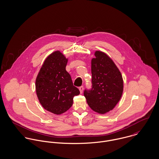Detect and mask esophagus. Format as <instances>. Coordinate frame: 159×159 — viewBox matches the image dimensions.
I'll return each mask as SVG.
<instances>
[{
  "label": "esophagus",
  "mask_w": 159,
  "mask_h": 159,
  "mask_svg": "<svg viewBox=\"0 0 159 159\" xmlns=\"http://www.w3.org/2000/svg\"><path fill=\"white\" fill-rule=\"evenodd\" d=\"M79 89H80V93H83V89H84V87L83 86H80L79 88Z\"/></svg>",
  "instance_id": "obj_1"
}]
</instances>
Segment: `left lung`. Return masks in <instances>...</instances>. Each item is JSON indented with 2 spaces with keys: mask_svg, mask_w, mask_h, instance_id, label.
I'll use <instances>...</instances> for the list:
<instances>
[{
  "mask_svg": "<svg viewBox=\"0 0 159 159\" xmlns=\"http://www.w3.org/2000/svg\"><path fill=\"white\" fill-rule=\"evenodd\" d=\"M91 61L92 88L84 95L91 109L98 113L112 110L123 92L121 73L112 59L105 53L97 51Z\"/></svg>",
  "mask_w": 159,
  "mask_h": 159,
  "instance_id": "left-lung-1",
  "label": "left lung"
}]
</instances>
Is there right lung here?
I'll return each instance as SVG.
<instances>
[{
    "mask_svg": "<svg viewBox=\"0 0 159 159\" xmlns=\"http://www.w3.org/2000/svg\"><path fill=\"white\" fill-rule=\"evenodd\" d=\"M67 61L60 51L52 52L46 59L35 81L40 103L47 111L56 114L67 111L72 106L74 96L80 93L66 70Z\"/></svg>",
    "mask_w": 159,
    "mask_h": 159,
    "instance_id": "obj_1",
    "label": "right lung"
}]
</instances>
